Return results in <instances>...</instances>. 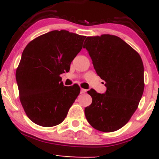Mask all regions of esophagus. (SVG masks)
Wrapping results in <instances>:
<instances>
[{"label": "esophagus", "mask_w": 159, "mask_h": 159, "mask_svg": "<svg viewBox=\"0 0 159 159\" xmlns=\"http://www.w3.org/2000/svg\"><path fill=\"white\" fill-rule=\"evenodd\" d=\"M86 92H87V90H85V89H83V88L81 89V94L85 93Z\"/></svg>", "instance_id": "1"}]
</instances>
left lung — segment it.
Here are the masks:
<instances>
[{
  "instance_id": "obj_1",
  "label": "left lung",
  "mask_w": 159,
  "mask_h": 159,
  "mask_svg": "<svg viewBox=\"0 0 159 159\" xmlns=\"http://www.w3.org/2000/svg\"><path fill=\"white\" fill-rule=\"evenodd\" d=\"M96 73L105 81V93L89 90L92 104L84 113L88 123L104 132L118 130L135 112L144 90L141 57L125 41L109 34L88 36L84 43Z\"/></svg>"
}]
</instances>
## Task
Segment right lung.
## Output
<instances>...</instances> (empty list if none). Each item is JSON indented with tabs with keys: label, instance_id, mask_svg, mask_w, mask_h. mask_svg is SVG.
<instances>
[{
	"label": "right lung",
	"instance_id": "add662e5",
	"mask_svg": "<svg viewBox=\"0 0 159 159\" xmlns=\"http://www.w3.org/2000/svg\"><path fill=\"white\" fill-rule=\"evenodd\" d=\"M85 38L67 30H52L24 49L16 79L21 105L34 123L52 127L64 120L81 89L78 84L66 87L60 75L69 72Z\"/></svg>",
	"mask_w": 159,
	"mask_h": 159
}]
</instances>
